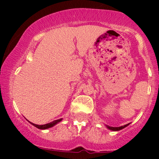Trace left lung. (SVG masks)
<instances>
[{"label":"left lung","mask_w":159,"mask_h":159,"mask_svg":"<svg viewBox=\"0 0 159 159\" xmlns=\"http://www.w3.org/2000/svg\"><path fill=\"white\" fill-rule=\"evenodd\" d=\"M128 125L129 124H126V125H124V126H122V127H109V126H107V127L109 130H114V131H116V130H122V129H123L124 127H126L127 126H128Z\"/></svg>","instance_id":"8db88e82"}]
</instances>
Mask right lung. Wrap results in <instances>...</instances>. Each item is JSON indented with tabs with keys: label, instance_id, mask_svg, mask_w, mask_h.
Here are the masks:
<instances>
[{
	"label": "right lung",
	"instance_id": "1",
	"mask_svg": "<svg viewBox=\"0 0 159 159\" xmlns=\"http://www.w3.org/2000/svg\"><path fill=\"white\" fill-rule=\"evenodd\" d=\"M61 120H62V119H57V120H54L53 122H51V123H47V124H44V125H37V124H35V123H31V122H29V123H30L31 124L33 125L34 127H36V128L40 129V130H44V129H48V128H50V127H52L53 126H55L56 124H57L58 123H60Z\"/></svg>",
	"mask_w": 159,
	"mask_h": 159
}]
</instances>
